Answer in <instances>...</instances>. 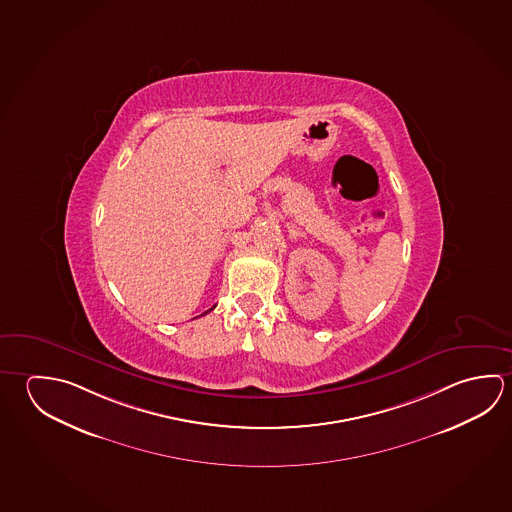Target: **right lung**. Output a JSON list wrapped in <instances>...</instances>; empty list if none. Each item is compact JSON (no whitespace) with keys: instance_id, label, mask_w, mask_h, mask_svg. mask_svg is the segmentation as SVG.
Masks as SVG:
<instances>
[{"instance_id":"right-lung-1","label":"right lung","mask_w":512,"mask_h":512,"mask_svg":"<svg viewBox=\"0 0 512 512\" xmlns=\"http://www.w3.org/2000/svg\"><path fill=\"white\" fill-rule=\"evenodd\" d=\"M212 309H214V307H212ZM212 309H208V311H212ZM208 311H207V313H208ZM207 313H203V314H207Z\"/></svg>"}]
</instances>
